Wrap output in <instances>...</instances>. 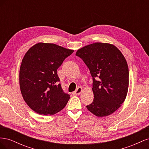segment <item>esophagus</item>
<instances>
[{
  "label": "esophagus",
  "mask_w": 149,
  "mask_h": 149,
  "mask_svg": "<svg viewBox=\"0 0 149 149\" xmlns=\"http://www.w3.org/2000/svg\"><path fill=\"white\" fill-rule=\"evenodd\" d=\"M82 91H83V88L81 87H78L77 88V89H76L75 91H74L73 93V95H74V96L79 95V94H80L82 92Z\"/></svg>",
  "instance_id": "obj_1"
}]
</instances>
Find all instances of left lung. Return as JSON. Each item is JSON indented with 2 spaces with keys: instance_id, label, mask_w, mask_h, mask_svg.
I'll list each match as a JSON object with an SVG mask.
<instances>
[{
  "instance_id": "1",
  "label": "left lung",
  "mask_w": 149,
  "mask_h": 149,
  "mask_svg": "<svg viewBox=\"0 0 149 149\" xmlns=\"http://www.w3.org/2000/svg\"><path fill=\"white\" fill-rule=\"evenodd\" d=\"M93 77V102L87 109L97 117L113 113L121 106L129 88V68L124 56L114 45H88L76 52Z\"/></svg>"
}]
</instances>
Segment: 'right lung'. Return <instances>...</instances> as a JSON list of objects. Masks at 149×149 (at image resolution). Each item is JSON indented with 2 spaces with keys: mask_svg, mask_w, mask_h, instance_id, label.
<instances>
[{
  "mask_svg": "<svg viewBox=\"0 0 149 149\" xmlns=\"http://www.w3.org/2000/svg\"><path fill=\"white\" fill-rule=\"evenodd\" d=\"M73 52L53 43H38L25 53L20 68V91L37 113L53 115L66 105L70 96L58 83L57 69Z\"/></svg>",
  "mask_w": 149,
  "mask_h": 149,
  "instance_id": "right-lung-1",
  "label": "right lung"
}]
</instances>
